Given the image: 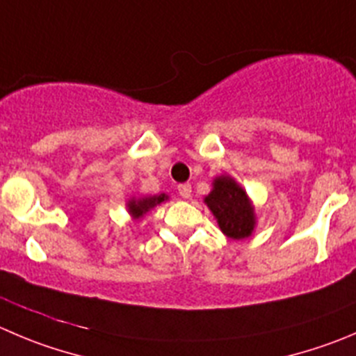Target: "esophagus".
Returning a JSON list of instances; mask_svg holds the SVG:
<instances>
[{
  "label": "esophagus",
  "mask_w": 356,
  "mask_h": 356,
  "mask_svg": "<svg viewBox=\"0 0 356 356\" xmlns=\"http://www.w3.org/2000/svg\"><path fill=\"white\" fill-rule=\"evenodd\" d=\"M178 194H180L184 199H191V195H192V187H191V184L180 185V187H178Z\"/></svg>",
  "instance_id": "1"
}]
</instances>
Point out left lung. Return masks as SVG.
<instances>
[{
    "mask_svg": "<svg viewBox=\"0 0 356 356\" xmlns=\"http://www.w3.org/2000/svg\"><path fill=\"white\" fill-rule=\"evenodd\" d=\"M218 222L220 231L231 239L250 238L255 229V209L245 188L231 176H218L213 180V191L204 197Z\"/></svg>",
    "mask_w": 356,
    "mask_h": 356,
    "instance_id": "8db88e82",
    "label": "left lung"
}]
</instances>
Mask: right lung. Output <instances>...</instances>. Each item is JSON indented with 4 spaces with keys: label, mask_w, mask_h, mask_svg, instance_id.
Returning <instances> with one entry per match:
<instances>
[{
    "label": "right lung",
    "mask_w": 356,
    "mask_h": 356,
    "mask_svg": "<svg viewBox=\"0 0 356 356\" xmlns=\"http://www.w3.org/2000/svg\"><path fill=\"white\" fill-rule=\"evenodd\" d=\"M168 201V195L165 194H159V195H150V197H141V199H131L129 202H127V209H129L131 216H133L134 220L141 218V216L145 215L147 211H150L152 208H155L157 204H161V202Z\"/></svg>",
    "instance_id": "right-lung-1"
}]
</instances>
